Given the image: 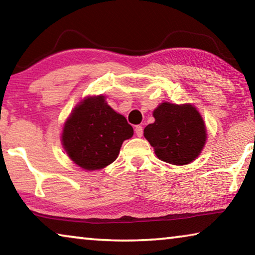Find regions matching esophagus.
Masks as SVG:
<instances>
[{
  "label": "esophagus",
  "instance_id": "esophagus-1",
  "mask_svg": "<svg viewBox=\"0 0 255 255\" xmlns=\"http://www.w3.org/2000/svg\"><path fill=\"white\" fill-rule=\"evenodd\" d=\"M135 132L138 137L143 136V127L139 126V125H138V126H135Z\"/></svg>",
  "mask_w": 255,
  "mask_h": 255
}]
</instances>
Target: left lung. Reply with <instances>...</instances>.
I'll return each instance as SVG.
<instances>
[{
  "instance_id": "8db88e82",
  "label": "left lung",
  "mask_w": 255,
  "mask_h": 255,
  "mask_svg": "<svg viewBox=\"0 0 255 255\" xmlns=\"http://www.w3.org/2000/svg\"><path fill=\"white\" fill-rule=\"evenodd\" d=\"M155 122L144 129V136L162 161L184 165L192 162L205 146L206 127L191 105L164 102L154 110Z\"/></svg>"
}]
</instances>
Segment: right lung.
Segmentation results:
<instances>
[{
  "label": "right lung",
  "mask_w": 255,
  "mask_h": 255,
  "mask_svg": "<svg viewBox=\"0 0 255 255\" xmlns=\"http://www.w3.org/2000/svg\"><path fill=\"white\" fill-rule=\"evenodd\" d=\"M133 129L124 116L107 105L105 97L88 98L72 112L62 141L68 156L84 170H100L117 158Z\"/></svg>",
  "instance_id": "right-lung-1"
}]
</instances>
